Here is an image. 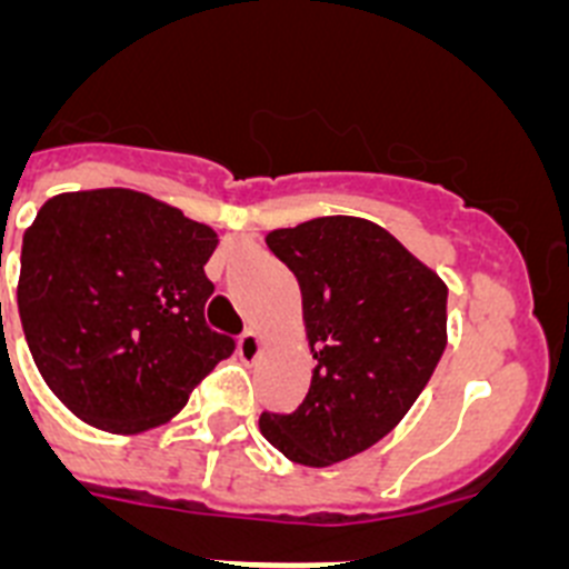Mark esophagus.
Listing matches in <instances>:
<instances>
[{
	"instance_id": "34e87169",
	"label": "esophagus",
	"mask_w": 569,
	"mask_h": 569,
	"mask_svg": "<svg viewBox=\"0 0 569 569\" xmlns=\"http://www.w3.org/2000/svg\"><path fill=\"white\" fill-rule=\"evenodd\" d=\"M261 350H264V339H261L256 330H244V333H241V339H239L241 361H248V365H250V361L259 359Z\"/></svg>"
}]
</instances>
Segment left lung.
Returning a JSON list of instances; mask_svg holds the SVG:
<instances>
[{
  "label": "left lung",
  "mask_w": 569,
  "mask_h": 569,
  "mask_svg": "<svg viewBox=\"0 0 569 569\" xmlns=\"http://www.w3.org/2000/svg\"><path fill=\"white\" fill-rule=\"evenodd\" d=\"M301 288L316 367L293 413H261L284 459L330 467L385 439L413 407L447 345V284L396 236L359 216L270 230Z\"/></svg>",
  "instance_id": "1"
}]
</instances>
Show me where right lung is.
Listing matches in <instances>:
<instances>
[{
    "mask_svg": "<svg viewBox=\"0 0 569 569\" xmlns=\"http://www.w3.org/2000/svg\"><path fill=\"white\" fill-rule=\"evenodd\" d=\"M213 230L128 188L59 193L22 236L30 356L70 413L136 436L173 419L233 339L204 325Z\"/></svg>",
    "mask_w": 569,
    "mask_h": 569,
    "instance_id": "1",
    "label": "right lung"
}]
</instances>
